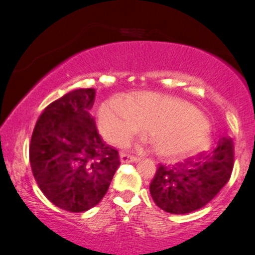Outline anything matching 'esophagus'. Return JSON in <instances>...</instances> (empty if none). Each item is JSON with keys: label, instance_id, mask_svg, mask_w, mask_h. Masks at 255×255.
<instances>
[{"label": "esophagus", "instance_id": "esophagus-1", "mask_svg": "<svg viewBox=\"0 0 255 255\" xmlns=\"http://www.w3.org/2000/svg\"><path fill=\"white\" fill-rule=\"evenodd\" d=\"M121 161L125 163V162H137L139 161V158L133 155H128V154H122L121 155Z\"/></svg>", "mask_w": 255, "mask_h": 255}]
</instances>
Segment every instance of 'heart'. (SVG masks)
I'll return each mask as SVG.
<instances>
[{
	"instance_id": "b5f03b06",
	"label": "heart",
	"mask_w": 255,
	"mask_h": 255,
	"mask_svg": "<svg viewBox=\"0 0 255 255\" xmlns=\"http://www.w3.org/2000/svg\"><path fill=\"white\" fill-rule=\"evenodd\" d=\"M100 130L111 144L125 146L144 131L160 155L183 158L208 147L210 128L191 104L155 93H140L123 103L108 101L99 113Z\"/></svg>"
}]
</instances>
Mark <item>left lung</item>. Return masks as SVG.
<instances>
[{"mask_svg": "<svg viewBox=\"0 0 255 255\" xmlns=\"http://www.w3.org/2000/svg\"><path fill=\"white\" fill-rule=\"evenodd\" d=\"M233 168V144L223 138L210 154L166 167L160 165L149 193L163 211L184 215L207 205L228 183Z\"/></svg>", "mask_w": 255, "mask_h": 255, "instance_id": "left-lung-1", "label": "left lung"}]
</instances>
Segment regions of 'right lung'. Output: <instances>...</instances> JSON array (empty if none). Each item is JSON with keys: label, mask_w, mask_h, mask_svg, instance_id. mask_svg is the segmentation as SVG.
I'll return each mask as SVG.
<instances>
[{"label": "right lung", "mask_w": 255, "mask_h": 255, "mask_svg": "<svg viewBox=\"0 0 255 255\" xmlns=\"http://www.w3.org/2000/svg\"><path fill=\"white\" fill-rule=\"evenodd\" d=\"M95 89H75L45 108L31 137L29 156L40 190L62 210H89L107 194L121 165L89 114Z\"/></svg>", "instance_id": "right-lung-1"}]
</instances>
